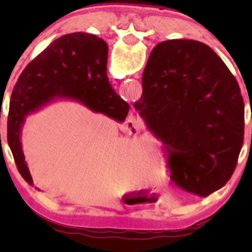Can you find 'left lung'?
Masks as SVG:
<instances>
[{
    "mask_svg": "<svg viewBox=\"0 0 252 252\" xmlns=\"http://www.w3.org/2000/svg\"><path fill=\"white\" fill-rule=\"evenodd\" d=\"M133 107L162 142L177 186L207 197L230 180L244 144V99L236 78L209 46L186 39L158 44Z\"/></svg>",
    "mask_w": 252,
    "mask_h": 252,
    "instance_id": "obj_1",
    "label": "left lung"
}]
</instances>
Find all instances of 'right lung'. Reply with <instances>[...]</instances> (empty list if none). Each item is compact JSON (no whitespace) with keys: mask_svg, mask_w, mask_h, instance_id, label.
Instances as JSON below:
<instances>
[{"mask_svg":"<svg viewBox=\"0 0 252 252\" xmlns=\"http://www.w3.org/2000/svg\"><path fill=\"white\" fill-rule=\"evenodd\" d=\"M106 41L88 32L54 40L28 64L13 87L7 116V141L21 177L34 186L22 151L26 117L57 101H75L93 112L124 122L130 106L107 77Z\"/></svg>","mask_w":252,"mask_h":252,"instance_id":"right-lung-1","label":"right lung"}]
</instances>
